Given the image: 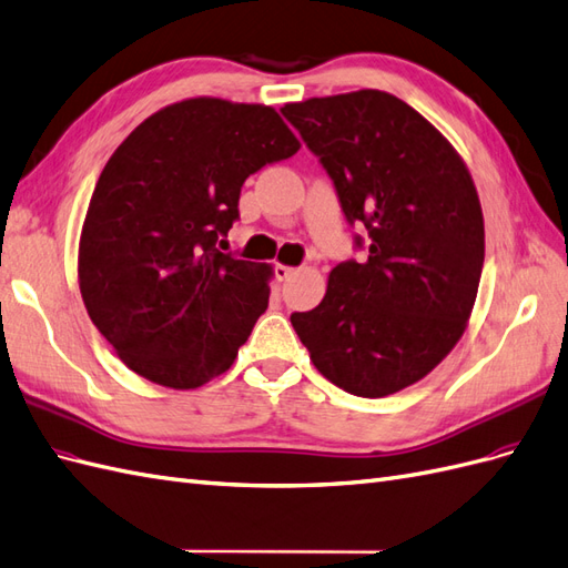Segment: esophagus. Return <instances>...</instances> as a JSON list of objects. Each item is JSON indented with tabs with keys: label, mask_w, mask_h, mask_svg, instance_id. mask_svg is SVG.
Segmentation results:
<instances>
[{
	"label": "esophagus",
	"mask_w": 568,
	"mask_h": 568,
	"mask_svg": "<svg viewBox=\"0 0 568 568\" xmlns=\"http://www.w3.org/2000/svg\"><path fill=\"white\" fill-rule=\"evenodd\" d=\"M296 274V267H288V265H277L274 267V277H277L280 282H286Z\"/></svg>",
	"instance_id": "obj_1"
}]
</instances>
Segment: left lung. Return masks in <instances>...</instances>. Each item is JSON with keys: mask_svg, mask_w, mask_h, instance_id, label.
Here are the masks:
<instances>
[{"mask_svg": "<svg viewBox=\"0 0 568 568\" xmlns=\"http://www.w3.org/2000/svg\"><path fill=\"white\" fill-rule=\"evenodd\" d=\"M282 114L329 174L346 222L367 229V257L336 265L325 298L291 325L332 385L394 394L449 354L478 296L485 224L473 179L430 121L382 90Z\"/></svg>", "mask_w": 568, "mask_h": 568, "instance_id": "obj_1", "label": "left lung"}]
</instances>
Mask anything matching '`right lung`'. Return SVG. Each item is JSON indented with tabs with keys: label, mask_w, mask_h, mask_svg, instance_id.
<instances>
[{
	"label": "right lung",
	"mask_w": 568,
	"mask_h": 568,
	"mask_svg": "<svg viewBox=\"0 0 568 568\" xmlns=\"http://www.w3.org/2000/svg\"><path fill=\"white\" fill-rule=\"evenodd\" d=\"M301 148L265 104L193 98L148 116L98 179L81 232L90 320L133 373L195 389L267 311L270 265L222 253L241 186Z\"/></svg>",
	"instance_id": "obj_1"
}]
</instances>
